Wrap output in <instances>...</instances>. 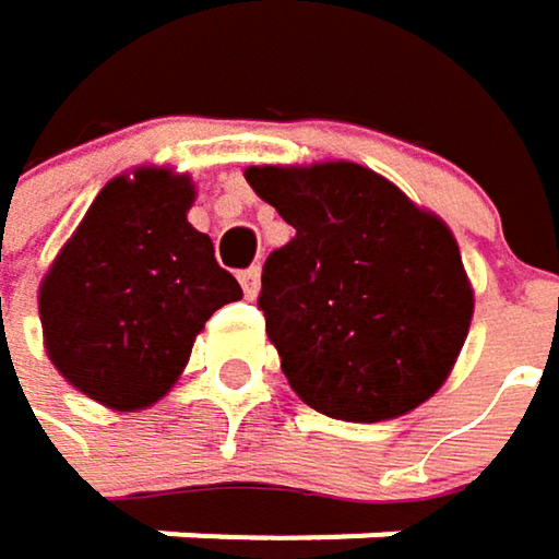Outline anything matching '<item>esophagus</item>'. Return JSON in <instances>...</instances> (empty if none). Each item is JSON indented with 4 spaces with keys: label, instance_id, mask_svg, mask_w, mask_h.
<instances>
[{
    "label": "esophagus",
    "instance_id": "obj_1",
    "mask_svg": "<svg viewBox=\"0 0 559 559\" xmlns=\"http://www.w3.org/2000/svg\"><path fill=\"white\" fill-rule=\"evenodd\" d=\"M240 286H243L247 299H257V293H260V266H247L240 273Z\"/></svg>",
    "mask_w": 559,
    "mask_h": 559
}]
</instances>
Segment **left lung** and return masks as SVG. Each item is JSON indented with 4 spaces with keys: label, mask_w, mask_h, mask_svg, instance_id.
I'll return each mask as SVG.
<instances>
[{
    "label": "left lung",
    "mask_w": 559,
    "mask_h": 559,
    "mask_svg": "<svg viewBox=\"0 0 559 559\" xmlns=\"http://www.w3.org/2000/svg\"><path fill=\"white\" fill-rule=\"evenodd\" d=\"M296 237L263 263L260 312L293 391L378 423L432 397L468 335L472 289L449 227L355 162L247 168Z\"/></svg>",
    "instance_id": "1"
}]
</instances>
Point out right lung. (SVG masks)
<instances>
[{
	"label": "right lung",
	"instance_id": "add662e5",
	"mask_svg": "<svg viewBox=\"0 0 559 559\" xmlns=\"http://www.w3.org/2000/svg\"><path fill=\"white\" fill-rule=\"evenodd\" d=\"M191 198V181L162 168L114 178L41 283L48 358L114 411L155 404L204 322L243 296L188 224Z\"/></svg>",
	"mask_w": 559,
	"mask_h": 559
}]
</instances>
